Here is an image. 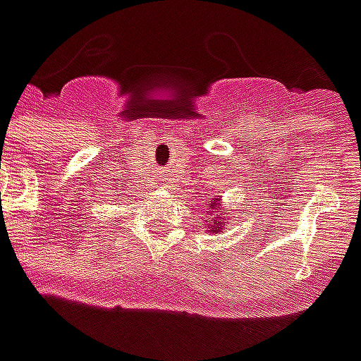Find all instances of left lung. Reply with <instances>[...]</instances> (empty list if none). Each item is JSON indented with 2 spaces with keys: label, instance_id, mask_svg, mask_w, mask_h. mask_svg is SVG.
Returning a JSON list of instances; mask_svg holds the SVG:
<instances>
[{
  "label": "left lung",
  "instance_id": "left-lung-1",
  "mask_svg": "<svg viewBox=\"0 0 361 361\" xmlns=\"http://www.w3.org/2000/svg\"><path fill=\"white\" fill-rule=\"evenodd\" d=\"M220 198H212L210 200V214H214L212 218H206V228H208V232L218 233L224 230V224H226V216L222 212V206H220Z\"/></svg>",
  "mask_w": 361,
  "mask_h": 361
}]
</instances>
